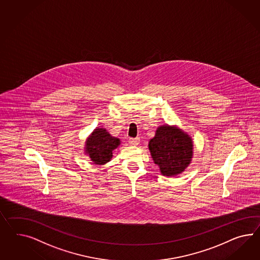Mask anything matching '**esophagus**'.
<instances>
[{"mask_svg": "<svg viewBox=\"0 0 260 260\" xmlns=\"http://www.w3.org/2000/svg\"><path fill=\"white\" fill-rule=\"evenodd\" d=\"M128 143L132 145V146H137L139 143H140V139L139 138H131L128 140Z\"/></svg>", "mask_w": 260, "mask_h": 260, "instance_id": "34e87169", "label": "esophagus"}]
</instances>
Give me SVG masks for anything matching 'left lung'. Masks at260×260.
I'll return each instance as SVG.
<instances>
[{
  "mask_svg": "<svg viewBox=\"0 0 260 260\" xmlns=\"http://www.w3.org/2000/svg\"><path fill=\"white\" fill-rule=\"evenodd\" d=\"M148 149L161 175L175 177L188 168L194 144L189 134L179 126L161 125L148 142Z\"/></svg>",
  "mask_w": 260,
  "mask_h": 260,
  "instance_id": "8db88e82",
  "label": "left lung"
}]
</instances>
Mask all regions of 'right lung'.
I'll return each instance as SVG.
<instances>
[{
    "mask_svg": "<svg viewBox=\"0 0 260 260\" xmlns=\"http://www.w3.org/2000/svg\"><path fill=\"white\" fill-rule=\"evenodd\" d=\"M120 144L119 138L112 136L104 127L94 128L85 142V154L94 165H105L112 160V151Z\"/></svg>",
    "mask_w": 260,
    "mask_h": 260,
    "instance_id": "obj_1",
    "label": "right lung"
}]
</instances>
